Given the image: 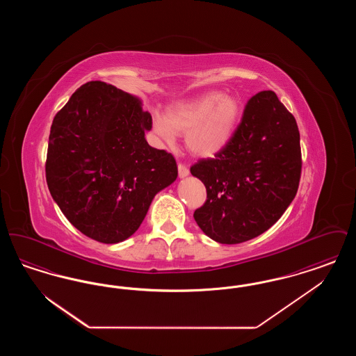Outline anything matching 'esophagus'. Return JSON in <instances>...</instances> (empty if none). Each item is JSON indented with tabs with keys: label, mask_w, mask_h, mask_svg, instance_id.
<instances>
[{
	"label": "esophagus",
	"mask_w": 356,
	"mask_h": 356,
	"mask_svg": "<svg viewBox=\"0 0 356 356\" xmlns=\"http://www.w3.org/2000/svg\"><path fill=\"white\" fill-rule=\"evenodd\" d=\"M177 168H179V176H180V177H186V176L189 175V170H188V167H186V164L179 163Z\"/></svg>",
	"instance_id": "esophagus-1"
}]
</instances>
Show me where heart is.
Instances as JSON below:
<instances>
[{
    "mask_svg": "<svg viewBox=\"0 0 356 356\" xmlns=\"http://www.w3.org/2000/svg\"><path fill=\"white\" fill-rule=\"evenodd\" d=\"M238 118L240 104L235 97L212 92L170 106L167 118L154 116L153 127L157 136L170 145L177 134H186V147L191 152L212 156L227 145Z\"/></svg>",
    "mask_w": 356,
    "mask_h": 356,
    "instance_id": "heart-1",
    "label": "heart"
}]
</instances>
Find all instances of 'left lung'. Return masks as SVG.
I'll return each instance as SVG.
<instances>
[{
  "instance_id": "obj_1",
  "label": "left lung",
  "mask_w": 356,
  "mask_h": 356,
  "mask_svg": "<svg viewBox=\"0 0 356 356\" xmlns=\"http://www.w3.org/2000/svg\"><path fill=\"white\" fill-rule=\"evenodd\" d=\"M191 173L207 200L193 218L207 236L238 244L261 235L293 200L302 175L296 120L272 90L252 96L227 145L200 159Z\"/></svg>"
}]
</instances>
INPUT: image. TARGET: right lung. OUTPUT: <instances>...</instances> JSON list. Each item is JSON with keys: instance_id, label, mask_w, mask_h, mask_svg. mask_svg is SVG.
I'll use <instances>...</instances> for the list:
<instances>
[{"instance_id": "1", "label": "right lung", "mask_w": 356, "mask_h": 356, "mask_svg": "<svg viewBox=\"0 0 356 356\" xmlns=\"http://www.w3.org/2000/svg\"><path fill=\"white\" fill-rule=\"evenodd\" d=\"M152 116L102 81L81 85L56 113L45 175L53 200L85 236L104 244L132 236L154 195L177 177L172 153L152 148Z\"/></svg>"}]
</instances>
